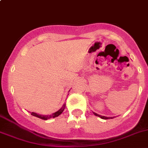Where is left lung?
Masks as SVG:
<instances>
[{"label":"left lung","instance_id":"obj_1","mask_svg":"<svg viewBox=\"0 0 148 148\" xmlns=\"http://www.w3.org/2000/svg\"><path fill=\"white\" fill-rule=\"evenodd\" d=\"M93 113H94V115L100 117L101 119H110V118H111V119H113V118H114V117H107V116H101V115H99V114H97V113H94V112H93Z\"/></svg>","mask_w":148,"mask_h":148}]
</instances>
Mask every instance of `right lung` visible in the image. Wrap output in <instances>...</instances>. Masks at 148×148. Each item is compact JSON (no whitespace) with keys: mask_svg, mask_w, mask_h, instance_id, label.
Wrapping results in <instances>:
<instances>
[{"mask_svg":"<svg viewBox=\"0 0 148 148\" xmlns=\"http://www.w3.org/2000/svg\"><path fill=\"white\" fill-rule=\"evenodd\" d=\"M65 108H66V104H63V106H62L60 109L58 110V111H56V112L53 113V114H50V115H41V114H37V113H34V112H31V114L34 116L38 117V118H40V119H44V120H47L49 119H51V118H55V117L58 116L60 115L62 113V111L64 110Z\"/></svg>","mask_w":148,"mask_h":148,"instance_id":"obj_1","label":"right lung"}]
</instances>
